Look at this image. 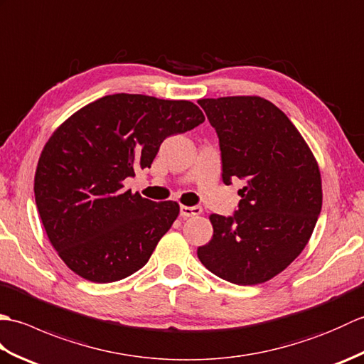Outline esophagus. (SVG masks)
<instances>
[{"instance_id":"1","label":"esophagus","mask_w":364,"mask_h":364,"mask_svg":"<svg viewBox=\"0 0 364 364\" xmlns=\"http://www.w3.org/2000/svg\"><path fill=\"white\" fill-rule=\"evenodd\" d=\"M202 208L200 206H186V205H181L180 206V214L183 218H192V215H198L202 214Z\"/></svg>"}]
</instances>
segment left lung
Wrapping results in <instances>:
<instances>
[{
	"mask_svg": "<svg viewBox=\"0 0 364 364\" xmlns=\"http://www.w3.org/2000/svg\"><path fill=\"white\" fill-rule=\"evenodd\" d=\"M218 131L222 178L245 180L233 218L211 214L213 237L197 249L202 264L235 284H259L296 259L322 208L318 161L294 123L257 95L202 98Z\"/></svg>",
	"mask_w": 364,
	"mask_h": 364,
	"instance_id": "left-lung-1",
	"label": "left lung"
}]
</instances>
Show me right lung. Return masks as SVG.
Returning a JSON list of instances; mask_svg holds the SVG:
<instances>
[{"label": "right lung", "mask_w": 364, "mask_h": 364, "mask_svg": "<svg viewBox=\"0 0 364 364\" xmlns=\"http://www.w3.org/2000/svg\"><path fill=\"white\" fill-rule=\"evenodd\" d=\"M203 122L188 100L114 94L54 129L37 162L34 194L46 236L68 269L111 283L146 264L180 205L133 194L123 180L150 167L166 137Z\"/></svg>", "instance_id": "right-lung-1"}]
</instances>
